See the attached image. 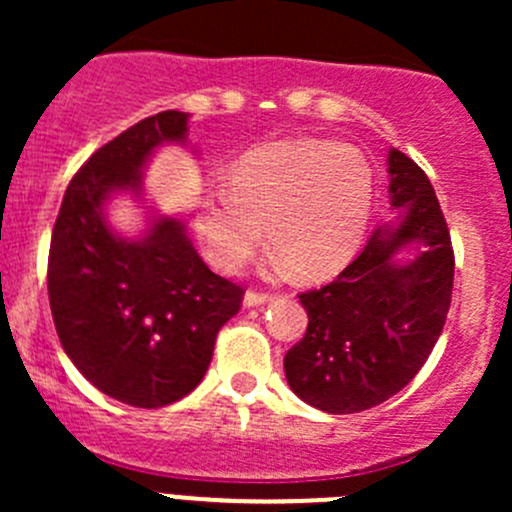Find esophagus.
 Returning a JSON list of instances; mask_svg holds the SVG:
<instances>
[{"label":"esophagus","mask_w":512,"mask_h":512,"mask_svg":"<svg viewBox=\"0 0 512 512\" xmlns=\"http://www.w3.org/2000/svg\"><path fill=\"white\" fill-rule=\"evenodd\" d=\"M270 294L265 292H255V289H250V292H245V307H262V304L270 302Z\"/></svg>","instance_id":"34e87169"}]
</instances>
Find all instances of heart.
<instances>
[{"label": "heart", "mask_w": 512, "mask_h": 512, "mask_svg": "<svg viewBox=\"0 0 512 512\" xmlns=\"http://www.w3.org/2000/svg\"><path fill=\"white\" fill-rule=\"evenodd\" d=\"M374 178L352 146L297 138L245 153L227 190L200 195L195 230L215 267L237 272L255 257L267 227L275 255L302 280L342 270L369 223Z\"/></svg>", "instance_id": "1"}]
</instances>
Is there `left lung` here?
Masks as SVG:
<instances>
[{"label":"left lung","mask_w":512,"mask_h":512,"mask_svg":"<svg viewBox=\"0 0 512 512\" xmlns=\"http://www.w3.org/2000/svg\"><path fill=\"white\" fill-rule=\"evenodd\" d=\"M389 193L399 223L376 227L329 285L299 294L309 324L285 354V376L304 404L327 414H359L399 394L426 364L451 307V232L431 180L396 148ZM406 246L415 260L399 263Z\"/></svg>","instance_id":"obj_1"}]
</instances>
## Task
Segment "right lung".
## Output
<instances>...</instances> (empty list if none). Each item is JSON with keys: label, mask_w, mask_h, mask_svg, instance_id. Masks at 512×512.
Listing matches in <instances>:
<instances>
[{"label": "right lung", "mask_w": 512, "mask_h": 512, "mask_svg": "<svg viewBox=\"0 0 512 512\" xmlns=\"http://www.w3.org/2000/svg\"><path fill=\"white\" fill-rule=\"evenodd\" d=\"M163 143H188V113L143 118L81 165L46 272L64 352L98 391L138 409L173 404L203 381L215 337L245 294L200 260L185 220L158 215L138 240L108 225V200L143 193L141 173Z\"/></svg>", "instance_id": "1"}]
</instances>
